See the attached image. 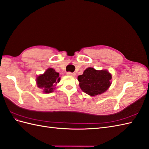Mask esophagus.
<instances>
[{
    "instance_id": "34e87169",
    "label": "esophagus",
    "mask_w": 149,
    "mask_h": 149,
    "mask_svg": "<svg viewBox=\"0 0 149 149\" xmlns=\"http://www.w3.org/2000/svg\"><path fill=\"white\" fill-rule=\"evenodd\" d=\"M67 74L68 75H70V76H75V73H72V72H67Z\"/></svg>"
}]
</instances>
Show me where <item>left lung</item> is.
I'll use <instances>...</instances> for the list:
<instances>
[{
  "mask_svg": "<svg viewBox=\"0 0 149 149\" xmlns=\"http://www.w3.org/2000/svg\"><path fill=\"white\" fill-rule=\"evenodd\" d=\"M112 75L107 70H96L89 67L78 76L79 86L83 92L94 96L105 92L111 85Z\"/></svg>",
  "mask_w": 149,
  "mask_h": 149,
  "instance_id": "8db88e82",
  "label": "left lung"
}]
</instances>
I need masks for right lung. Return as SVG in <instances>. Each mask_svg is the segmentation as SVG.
Wrapping results in <instances>:
<instances>
[{
	"instance_id": "1",
	"label": "right lung",
	"mask_w": 149,
	"mask_h": 149,
	"mask_svg": "<svg viewBox=\"0 0 149 149\" xmlns=\"http://www.w3.org/2000/svg\"><path fill=\"white\" fill-rule=\"evenodd\" d=\"M60 81L59 73L52 68H48L44 74L39 75L36 79L37 86L39 88H42L45 93L53 92L57 83Z\"/></svg>"
}]
</instances>
